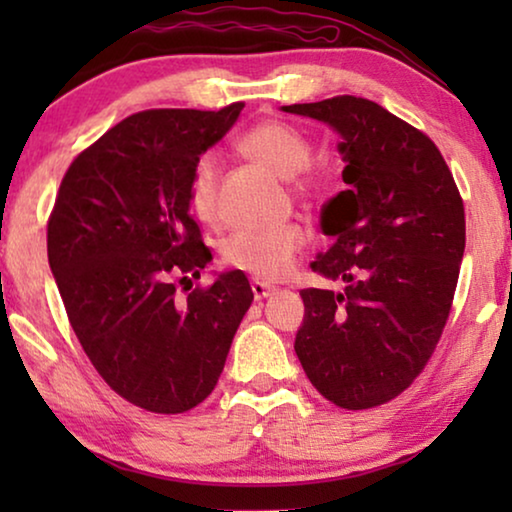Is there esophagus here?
<instances>
[{"label":"esophagus","mask_w":512,"mask_h":512,"mask_svg":"<svg viewBox=\"0 0 512 512\" xmlns=\"http://www.w3.org/2000/svg\"><path fill=\"white\" fill-rule=\"evenodd\" d=\"M251 291H254V298L256 300H263V298L272 296L275 286L268 284V282H258V279H254V282H251Z\"/></svg>","instance_id":"esophagus-1"}]
</instances>
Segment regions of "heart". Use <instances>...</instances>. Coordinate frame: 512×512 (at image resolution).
Instances as JSON below:
<instances>
[{
  "label": "heart",
  "instance_id": "1",
  "mask_svg": "<svg viewBox=\"0 0 512 512\" xmlns=\"http://www.w3.org/2000/svg\"><path fill=\"white\" fill-rule=\"evenodd\" d=\"M244 156L279 179H293L310 163V144L298 130L284 123H261L244 132L237 144ZM219 156L202 153L188 179V205L200 221H214L219 191ZM296 188L312 198H324L331 188L324 174H307ZM307 235L296 223L268 230H237L221 244V261L256 279H279L289 272L293 258L305 247Z\"/></svg>",
  "mask_w": 512,
  "mask_h": 512
}]
</instances>
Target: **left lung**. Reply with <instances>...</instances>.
<instances>
[{
    "label": "left lung",
    "instance_id": "obj_1",
    "mask_svg": "<svg viewBox=\"0 0 512 512\" xmlns=\"http://www.w3.org/2000/svg\"><path fill=\"white\" fill-rule=\"evenodd\" d=\"M342 137V181L321 209L335 242L312 270L345 289H303L296 354L314 389L345 410L396 398L429 363L452 310L466 247L464 200L438 146L354 95L282 107Z\"/></svg>",
    "mask_w": 512,
    "mask_h": 512
}]
</instances>
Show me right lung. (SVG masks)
Instances as JSON below:
<instances>
[{
	"label": "right lung",
	"instance_id": "1",
	"mask_svg": "<svg viewBox=\"0 0 512 512\" xmlns=\"http://www.w3.org/2000/svg\"><path fill=\"white\" fill-rule=\"evenodd\" d=\"M242 109L128 116L72 160L48 219V263L83 352L118 396L158 415L212 394L254 300L242 270L179 296L212 261L188 179Z\"/></svg>",
	"mask_w": 512,
	"mask_h": 512
}]
</instances>
